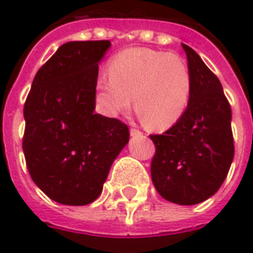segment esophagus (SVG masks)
Here are the masks:
<instances>
[{"label":"esophagus","mask_w":253,"mask_h":253,"mask_svg":"<svg viewBox=\"0 0 253 253\" xmlns=\"http://www.w3.org/2000/svg\"><path fill=\"white\" fill-rule=\"evenodd\" d=\"M129 133H130V136H143V133H142L139 129H136V128H130Z\"/></svg>","instance_id":"esophagus-1"}]
</instances>
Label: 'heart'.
<instances>
[{
    "label": "heart",
    "mask_w": 253,
    "mask_h": 253,
    "mask_svg": "<svg viewBox=\"0 0 253 253\" xmlns=\"http://www.w3.org/2000/svg\"><path fill=\"white\" fill-rule=\"evenodd\" d=\"M192 96L191 69L177 54L147 47H133L114 55L108 74L94 83L96 104L110 117L132 107L156 130L177 125L185 115Z\"/></svg>",
    "instance_id": "obj_1"
}]
</instances>
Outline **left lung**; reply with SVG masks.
I'll list each match as a JSON object with an SVG mask.
<instances>
[{"mask_svg":"<svg viewBox=\"0 0 253 253\" xmlns=\"http://www.w3.org/2000/svg\"><path fill=\"white\" fill-rule=\"evenodd\" d=\"M192 75V96L182 120L163 135H150L156 146L152 181L166 201L198 205L216 194L234 159L231 107L218 78L198 52L182 44Z\"/></svg>","mask_w":253,"mask_h":253,"instance_id":"1","label":"left lung"}]
</instances>
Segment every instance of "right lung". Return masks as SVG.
Segmentation results:
<instances>
[{
	"label": "right lung",
	"instance_id": "1",
	"mask_svg": "<svg viewBox=\"0 0 253 253\" xmlns=\"http://www.w3.org/2000/svg\"><path fill=\"white\" fill-rule=\"evenodd\" d=\"M110 47L108 40L62 44L37 71L25 103L29 174L61 205L96 201L129 140L125 124L94 113L99 64Z\"/></svg>",
	"mask_w": 253,
	"mask_h": 253
}]
</instances>
